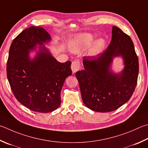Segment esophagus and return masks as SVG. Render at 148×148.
Here are the masks:
<instances>
[{"label":"esophagus","instance_id":"34e87169","mask_svg":"<svg viewBox=\"0 0 148 148\" xmlns=\"http://www.w3.org/2000/svg\"><path fill=\"white\" fill-rule=\"evenodd\" d=\"M71 69L73 73H76L80 69V62L79 60H74L72 62Z\"/></svg>","mask_w":148,"mask_h":148}]
</instances>
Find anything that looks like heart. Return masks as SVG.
<instances>
[{"instance_id": "heart-1", "label": "heart", "mask_w": 148, "mask_h": 148, "mask_svg": "<svg viewBox=\"0 0 148 148\" xmlns=\"http://www.w3.org/2000/svg\"><path fill=\"white\" fill-rule=\"evenodd\" d=\"M94 39V36L92 34L84 33L79 34L75 36L74 38L72 40L71 42V49L74 52H78L82 48L87 47L89 45ZM106 45V41L103 39H100L95 42L93 45L91 53L93 55L98 54L103 50Z\"/></svg>"}]
</instances>
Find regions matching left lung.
<instances>
[{
  "label": "left lung",
  "mask_w": 148,
  "mask_h": 148,
  "mask_svg": "<svg viewBox=\"0 0 148 148\" xmlns=\"http://www.w3.org/2000/svg\"><path fill=\"white\" fill-rule=\"evenodd\" d=\"M122 56L125 66L120 74L110 69L112 59ZM84 69L76 76L83 103L96 112H111L128 101L137 83L138 59L131 37L112 26L108 48L97 56L83 57Z\"/></svg>",
  "instance_id": "left-lung-1"
}]
</instances>
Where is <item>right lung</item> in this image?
Here are the masks:
<instances>
[{
	"instance_id": "1",
	"label": "right lung",
	"mask_w": 148,
	"mask_h": 148,
	"mask_svg": "<svg viewBox=\"0 0 148 148\" xmlns=\"http://www.w3.org/2000/svg\"><path fill=\"white\" fill-rule=\"evenodd\" d=\"M51 39L39 26L25 29L13 39L7 61V77L16 99L35 112H50L61 104L60 93L65 79L72 74L71 62L60 63L44 46L33 60L29 51Z\"/></svg>"
}]
</instances>
